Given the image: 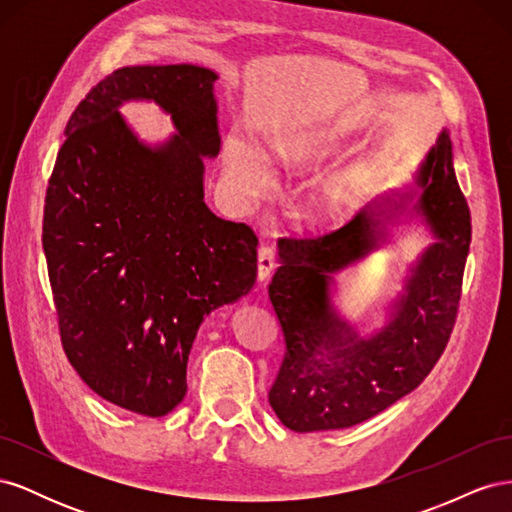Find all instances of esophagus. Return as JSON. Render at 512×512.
<instances>
[{"instance_id":"obj_1","label":"esophagus","mask_w":512,"mask_h":512,"mask_svg":"<svg viewBox=\"0 0 512 512\" xmlns=\"http://www.w3.org/2000/svg\"><path fill=\"white\" fill-rule=\"evenodd\" d=\"M275 269V250L271 245H262L258 250V280H269L271 271Z\"/></svg>"}]
</instances>
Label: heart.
<instances>
[{
  "mask_svg": "<svg viewBox=\"0 0 512 512\" xmlns=\"http://www.w3.org/2000/svg\"><path fill=\"white\" fill-rule=\"evenodd\" d=\"M333 145L318 136H292L282 138L273 145V158L284 168L301 170L312 168L329 156ZM224 170L230 183L243 194H258L269 183V166L262 153L241 141L228 138L224 145ZM369 181V168L365 164H352L339 173L324 179L309 194L307 215L318 224H333L344 220L361 203L365 185Z\"/></svg>",
  "mask_w": 512,
  "mask_h": 512,
  "instance_id": "heart-1",
  "label": "heart"
}]
</instances>
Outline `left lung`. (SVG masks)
<instances>
[{"label":"left lung","instance_id":"left-lung-1","mask_svg":"<svg viewBox=\"0 0 512 512\" xmlns=\"http://www.w3.org/2000/svg\"><path fill=\"white\" fill-rule=\"evenodd\" d=\"M421 214L437 235L394 304L392 320L363 338L336 316L332 273L385 240L399 214ZM472 241L470 207L444 130L418 168L414 185L363 207L320 237H282L269 299L286 352L269 391L277 418L299 433L359 425L414 391L451 339Z\"/></svg>","mask_w":512,"mask_h":512}]
</instances>
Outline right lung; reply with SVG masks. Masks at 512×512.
<instances>
[{
	"instance_id": "right-lung-1",
	"label": "right lung",
	"mask_w": 512,
	"mask_h": 512,
	"mask_svg": "<svg viewBox=\"0 0 512 512\" xmlns=\"http://www.w3.org/2000/svg\"><path fill=\"white\" fill-rule=\"evenodd\" d=\"M218 74L192 64L108 74L76 106L44 198L42 247L61 346L91 391L164 416L188 391L196 331L256 282L254 230L205 205V158L218 156ZM151 99L178 134L141 144L118 115Z\"/></svg>"
}]
</instances>
